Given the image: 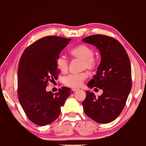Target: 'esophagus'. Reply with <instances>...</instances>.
I'll use <instances>...</instances> for the list:
<instances>
[{"instance_id":"34e87169","label":"esophagus","mask_w":146,"mask_h":146,"mask_svg":"<svg viewBox=\"0 0 146 146\" xmlns=\"http://www.w3.org/2000/svg\"><path fill=\"white\" fill-rule=\"evenodd\" d=\"M78 90V89L77 88H72V91H73V92H75V91Z\"/></svg>"}]
</instances>
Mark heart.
Listing matches in <instances>:
<instances>
[{
	"label": "heart",
	"instance_id": "b5f03b06",
	"mask_svg": "<svg viewBox=\"0 0 146 146\" xmlns=\"http://www.w3.org/2000/svg\"><path fill=\"white\" fill-rule=\"evenodd\" d=\"M71 54L73 58L82 61L81 69L93 70L97 66V60L94 57V50L90 46L86 44L79 45L71 50ZM56 66L62 73H66L68 69L69 62L66 56L60 54L56 60ZM87 74H69L63 79V82L71 88H78L81 86L82 82L86 79Z\"/></svg>",
	"mask_w": 146,
	"mask_h": 146
}]
</instances>
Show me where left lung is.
<instances>
[{
  "instance_id": "left-lung-1",
  "label": "left lung",
  "mask_w": 146,
  "mask_h": 146,
  "mask_svg": "<svg viewBox=\"0 0 146 146\" xmlns=\"http://www.w3.org/2000/svg\"><path fill=\"white\" fill-rule=\"evenodd\" d=\"M95 46L101 55L96 75L87 84L89 88L103 90L101 96L86 90L82 102L85 114L98 123H108L117 118L125 107L131 90V66L129 56L118 40L102 35L82 39Z\"/></svg>"
}]
</instances>
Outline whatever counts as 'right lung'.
Wrapping results in <instances>:
<instances>
[{
	"label": "right lung",
	"instance_id": "right-lung-1",
	"mask_svg": "<svg viewBox=\"0 0 146 146\" xmlns=\"http://www.w3.org/2000/svg\"><path fill=\"white\" fill-rule=\"evenodd\" d=\"M71 40L57 36L40 38L25 50L19 60L18 100L28 119L38 126L55 121L72 92L66 86L55 94L46 90L48 82L57 79L60 73L56 58Z\"/></svg>",
	"mask_w": 146,
	"mask_h": 146
}]
</instances>
